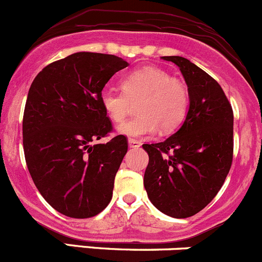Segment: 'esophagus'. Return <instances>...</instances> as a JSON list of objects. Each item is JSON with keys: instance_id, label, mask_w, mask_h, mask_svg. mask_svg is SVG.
I'll use <instances>...</instances> for the list:
<instances>
[{"instance_id": "1", "label": "esophagus", "mask_w": 262, "mask_h": 262, "mask_svg": "<svg viewBox=\"0 0 262 262\" xmlns=\"http://www.w3.org/2000/svg\"><path fill=\"white\" fill-rule=\"evenodd\" d=\"M128 146L132 147V149H137V147L141 146V142H140L139 140L128 139Z\"/></svg>"}]
</instances>
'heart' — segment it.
Returning a JSON list of instances; mask_svg holds the SVG:
<instances>
[{
	"label": "heart",
	"instance_id": "heart-1",
	"mask_svg": "<svg viewBox=\"0 0 262 262\" xmlns=\"http://www.w3.org/2000/svg\"><path fill=\"white\" fill-rule=\"evenodd\" d=\"M122 92L104 90L100 103L108 117L116 123L125 121L136 103L137 116L123 123L118 131L128 137H142L157 131L177 128L185 120L188 110L186 85L172 79L168 72L155 67H145L131 72L122 79Z\"/></svg>",
	"mask_w": 262,
	"mask_h": 262
}]
</instances>
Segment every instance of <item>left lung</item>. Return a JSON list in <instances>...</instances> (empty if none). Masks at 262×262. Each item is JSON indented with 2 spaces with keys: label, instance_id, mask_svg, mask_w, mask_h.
<instances>
[{
  "label": "left lung",
  "instance_id": "1",
  "mask_svg": "<svg viewBox=\"0 0 262 262\" xmlns=\"http://www.w3.org/2000/svg\"><path fill=\"white\" fill-rule=\"evenodd\" d=\"M180 67L190 107L167 140L144 144L149 164L144 186L152 205L173 218L203 210L222 188L233 160V111L222 86L187 58L165 56Z\"/></svg>",
  "mask_w": 262,
  "mask_h": 262
}]
</instances>
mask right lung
<instances>
[{
    "label": "right lung",
    "mask_w": 262,
    "mask_h": 262,
    "mask_svg": "<svg viewBox=\"0 0 262 262\" xmlns=\"http://www.w3.org/2000/svg\"><path fill=\"white\" fill-rule=\"evenodd\" d=\"M127 66L113 54L77 52L44 67L30 85L23 118L28 169L44 200L70 218H92L112 200L127 139L93 142L113 130L100 95Z\"/></svg>",
    "instance_id": "add662e5"
}]
</instances>
